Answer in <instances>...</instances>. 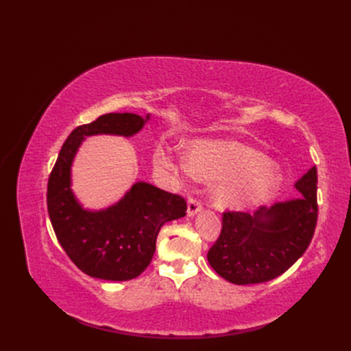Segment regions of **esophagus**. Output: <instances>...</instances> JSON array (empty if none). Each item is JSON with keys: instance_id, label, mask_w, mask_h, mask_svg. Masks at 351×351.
I'll use <instances>...</instances> for the list:
<instances>
[{"instance_id": "34e87169", "label": "esophagus", "mask_w": 351, "mask_h": 351, "mask_svg": "<svg viewBox=\"0 0 351 351\" xmlns=\"http://www.w3.org/2000/svg\"><path fill=\"white\" fill-rule=\"evenodd\" d=\"M200 209H202L200 200H197L195 197H189V200H187V217H195Z\"/></svg>"}]
</instances>
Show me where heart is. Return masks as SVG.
I'll return each mask as SVG.
<instances>
[{
	"mask_svg": "<svg viewBox=\"0 0 351 351\" xmlns=\"http://www.w3.org/2000/svg\"><path fill=\"white\" fill-rule=\"evenodd\" d=\"M154 162L178 178L193 176L199 180H217L212 200L228 208L259 205L282 182V174L263 154L228 139L196 141L187 145L186 158L178 156L167 145H158Z\"/></svg>",
	"mask_w": 351,
	"mask_h": 351,
	"instance_id": "heart-1",
	"label": "heart"
}]
</instances>
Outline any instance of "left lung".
Masks as SVG:
<instances>
[{
  "label": "left lung",
  "mask_w": 351,
  "mask_h": 351,
  "mask_svg": "<svg viewBox=\"0 0 351 351\" xmlns=\"http://www.w3.org/2000/svg\"><path fill=\"white\" fill-rule=\"evenodd\" d=\"M300 197L247 212H224L218 240L208 262L237 285L277 278L309 247L317 221V171L312 167L295 182Z\"/></svg>",
  "instance_id": "8db88e82"
}]
</instances>
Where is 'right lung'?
Listing matches in <instances>:
<instances>
[{
  "instance_id": "obj_1",
  "label": "right lung",
  "mask_w": 351,
  "mask_h": 351,
  "mask_svg": "<svg viewBox=\"0 0 351 351\" xmlns=\"http://www.w3.org/2000/svg\"><path fill=\"white\" fill-rule=\"evenodd\" d=\"M149 120L132 112H110L74 129L62 145L48 180L47 205L52 228L67 256L89 277L129 281L147 268L156 237L168 221L186 215V200L137 182L117 204L84 209L71 190V165L84 137L112 134L130 137Z\"/></svg>"
}]
</instances>
